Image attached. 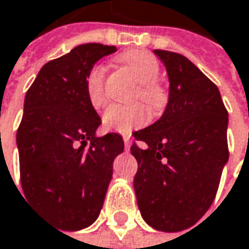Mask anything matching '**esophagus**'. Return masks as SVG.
<instances>
[{"label":"esophagus","instance_id":"1","mask_svg":"<svg viewBox=\"0 0 249 249\" xmlns=\"http://www.w3.org/2000/svg\"><path fill=\"white\" fill-rule=\"evenodd\" d=\"M123 141H124V148H126V151H129V149H130V136H129V135H124V136H123Z\"/></svg>","mask_w":249,"mask_h":249}]
</instances>
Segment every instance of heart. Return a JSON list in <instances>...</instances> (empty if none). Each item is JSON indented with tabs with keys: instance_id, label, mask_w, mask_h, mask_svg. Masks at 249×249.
<instances>
[{
	"instance_id": "1",
	"label": "heart",
	"mask_w": 249,
	"mask_h": 249,
	"mask_svg": "<svg viewBox=\"0 0 249 249\" xmlns=\"http://www.w3.org/2000/svg\"><path fill=\"white\" fill-rule=\"evenodd\" d=\"M119 61L133 73V76L139 82L138 97L145 101L152 110L162 108L167 101V91L158 82L160 63L157 58L145 51H130L123 53ZM104 75L106 69L101 65H95L87 75V97L89 104L95 108L103 107L106 103ZM148 119L149 113L142 104H111L103 114V124L108 130L129 133L133 129L145 124Z\"/></svg>"
}]
</instances>
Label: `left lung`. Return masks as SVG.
<instances>
[{"instance_id":"left-lung-1","label":"left lung","mask_w":249,"mask_h":249,"mask_svg":"<svg viewBox=\"0 0 249 249\" xmlns=\"http://www.w3.org/2000/svg\"><path fill=\"white\" fill-rule=\"evenodd\" d=\"M170 89L162 116L133 133V188L143 220L180 232L197 223L214 200L228 152V111L217 87L186 56L154 51Z\"/></svg>"}]
</instances>
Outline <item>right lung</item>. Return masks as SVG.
<instances>
[{"label": "right lung", "instance_id": "1", "mask_svg": "<svg viewBox=\"0 0 249 249\" xmlns=\"http://www.w3.org/2000/svg\"><path fill=\"white\" fill-rule=\"evenodd\" d=\"M116 46L85 43L39 71L17 130L26 200L62 231L92 225L124 149L119 133L97 136L101 119L87 97V75Z\"/></svg>", "mask_w": 249, "mask_h": 249}]
</instances>
